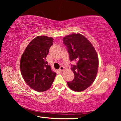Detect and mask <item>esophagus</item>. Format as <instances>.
<instances>
[{"instance_id": "34e87169", "label": "esophagus", "mask_w": 121, "mask_h": 121, "mask_svg": "<svg viewBox=\"0 0 121 121\" xmlns=\"http://www.w3.org/2000/svg\"><path fill=\"white\" fill-rule=\"evenodd\" d=\"M63 70H64V67L63 66L60 67V68L59 69V71H60V72H62V71H63Z\"/></svg>"}]
</instances>
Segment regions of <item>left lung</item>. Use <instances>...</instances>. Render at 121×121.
I'll return each mask as SVG.
<instances>
[{"mask_svg": "<svg viewBox=\"0 0 121 121\" xmlns=\"http://www.w3.org/2000/svg\"><path fill=\"white\" fill-rule=\"evenodd\" d=\"M70 61H75L71 70L74 73L73 81L67 84L74 91H84L92 84L97 76L99 59L97 53L86 37L79 33L72 34L63 38Z\"/></svg>", "mask_w": 121, "mask_h": 121, "instance_id": "left-lung-1", "label": "left lung"}]
</instances>
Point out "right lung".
<instances>
[{"label": "right lung", "mask_w": 121, "mask_h": 121, "mask_svg": "<svg viewBox=\"0 0 121 121\" xmlns=\"http://www.w3.org/2000/svg\"><path fill=\"white\" fill-rule=\"evenodd\" d=\"M53 38L38 36L33 39L24 50L20 60V70L24 81L38 92L51 87L56 73L53 72L46 61Z\"/></svg>", "instance_id": "right-lung-1"}]
</instances>
